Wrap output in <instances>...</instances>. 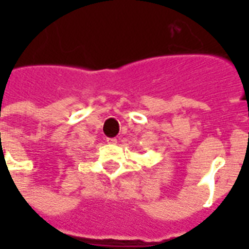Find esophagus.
I'll list each match as a JSON object with an SVG mask.
<instances>
[{"label":"esophagus","instance_id":"obj_1","mask_svg":"<svg viewBox=\"0 0 249 249\" xmlns=\"http://www.w3.org/2000/svg\"><path fill=\"white\" fill-rule=\"evenodd\" d=\"M107 142L111 144H116L117 143V138H108V140H107Z\"/></svg>","mask_w":249,"mask_h":249}]
</instances>
